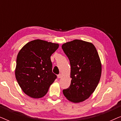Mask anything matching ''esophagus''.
Segmentation results:
<instances>
[{"label":"esophagus","instance_id":"obj_1","mask_svg":"<svg viewBox=\"0 0 121 121\" xmlns=\"http://www.w3.org/2000/svg\"><path fill=\"white\" fill-rule=\"evenodd\" d=\"M57 77H58V78H61L62 77V74H58V75H57Z\"/></svg>","mask_w":121,"mask_h":121}]
</instances>
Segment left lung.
I'll return each mask as SVG.
<instances>
[{
	"mask_svg": "<svg viewBox=\"0 0 121 121\" xmlns=\"http://www.w3.org/2000/svg\"><path fill=\"white\" fill-rule=\"evenodd\" d=\"M62 48L70 64V86L63 90L64 96L74 103L86 100L95 90L102 72L96 48L91 42L74 39L63 44Z\"/></svg>",
	"mask_w": 121,
	"mask_h": 121,
	"instance_id": "obj_1",
	"label": "left lung"
}]
</instances>
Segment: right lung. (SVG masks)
Instances as JSON below:
<instances>
[{"mask_svg":"<svg viewBox=\"0 0 121 121\" xmlns=\"http://www.w3.org/2000/svg\"><path fill=\"white\" fill-rule=\"evenodd\" d=\"M59 44L41 39L26 43L16 58L15 77L22 90L34 99L43 97L57 78L52 72L51 56Z\"/></svg>","mask_w":121,"mask_h":121,"instance_id":"add662e5","label":"right lung"}]
</instances>
